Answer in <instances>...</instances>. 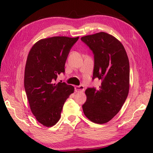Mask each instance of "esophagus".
Masks as SVG:
<instances>
[{
	"label": "esophagus",
	"mask_w": 153,
	"mask_h": 153,
	"mask_svg": "<svg viewBox=\"0 0 153 153\" xmlns=\"http://www.w3.org/2000/svg\"><path fill=\"white\" fill-rule=\"evenodd\" d=\"M75 91L76 92H81V91H84V87L83 85H79V86H76L75 87Z\"/></svg>",
	"instance_id": "1"
}]
</instances>
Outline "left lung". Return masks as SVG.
<instances>
[{
	"instance_id": "8db88e82",
	"label": "left lung",
	"mask_w": 153,
	"mask_h": 153,
	"mask_svg": "<svg viewBox=\"0 0 153 153\" xmlns=\"http://www.w3.org/2000/svg\"><path fill=\"white\" fill-rule=\"evenodd\" d=\"M94 54L93 79L98 78V88L85 90L84 114L91 121L102 124L109 122L122 108L129 89V63L123 45L105 32L81 38Z\"/></svg>"
}]
</instances>
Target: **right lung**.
I'll return each mask as SVG.
<instances>
[{"mask_svg":"<svg viewBox=\"0 0 153 153\" xmlns=\"http://www.w3.org/2000/svg\"><path fill=\"white\" fill-rule=\"evenodd\" d=\"M79 37H53L35 43L28 54L24 74V87L30 109L37 121L51 127L58 122L64 104L74 87L55 83L64 73L65 63Z\"/></svg>","mask_w":153,"mask_h":153,"instance_id":"add662e5","label":"right lung"}]
</instances>
